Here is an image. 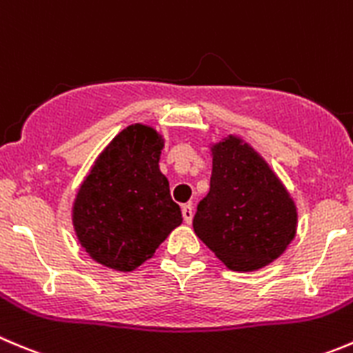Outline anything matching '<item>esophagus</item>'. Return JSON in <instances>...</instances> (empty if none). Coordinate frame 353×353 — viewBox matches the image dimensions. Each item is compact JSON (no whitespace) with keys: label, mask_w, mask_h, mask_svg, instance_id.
<instances>
[{"label":"esophagus","mask_w":353,"mask_h":353,"mask_svg":"<svg viewBox=\"0 0 353 353\" xmlns=\"http://www.w3.org/2000/svg\"><path fill=\"white\" fill-rule=\"evenodd\" d=\"M183 219L186 224L193 222V207L191 205H183Z\"/></svg>","instance_id":"1"}]
</instances>
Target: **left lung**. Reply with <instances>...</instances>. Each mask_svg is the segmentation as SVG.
I'll use <instances>...</instances> for the list:
<instances>
[{
	"instance_id": "left-lung-1",
	"label": "left lung",
	"mask_w": 353,
	"mask_h": 353,
	"mask_svg": "<svg viewBox=\"0 0 353 353\" xmlns=\"http://www.w3.org/2000/svg\"><path fill=\"white\" fill-rule=\"evenodd\" d=\"M210 155V191L198 203L194 232L228 269L259 271L295 238V200L263 157L239 136L212 143Z\"/></svg>"
}]
</instances>
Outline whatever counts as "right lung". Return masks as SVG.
I'll list each match as a JSON object with an SVG mask.
<instances>
[{"label":"right lung","instance_id":"1","mask_svg":"<svg viewBox=\"0 0 353 353\" xmlns=\"http://www.w3.org/2000/svg\"><path fill=\"white\" fill-rule=\"evenodd\" d=\"M163 145V136L152 125H128L97 157L75 193V236L105 268L134 271L183 224L159 167Z\"/></svg>","mask_w":353,"mask_h":353}]
</instances>
